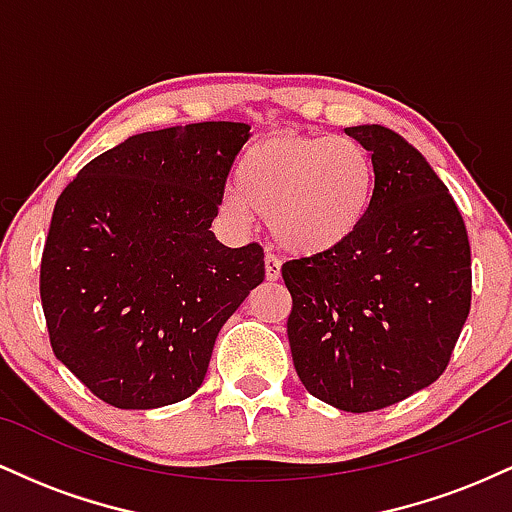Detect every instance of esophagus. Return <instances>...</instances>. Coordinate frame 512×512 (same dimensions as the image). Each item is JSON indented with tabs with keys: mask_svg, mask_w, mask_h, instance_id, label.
<instances>
[{
	"mask_svg": "<svg viewBox=\"0 0 512 512\" xmlns=\"http://www.w3.org/2000/svg\"><path fill=\"white\" fill-rule=\"evenodd\" d=\"M264 276H267V281H279L281 260L274 252H267V255H264Z\"/></svg>",
	"mask_w": 512,
	"mask_h": 512,
	"instance_id": "1",
	"label": "esophagus"
}]
</instances>
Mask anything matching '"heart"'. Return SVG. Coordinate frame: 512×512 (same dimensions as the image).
Wrapping results in <instances>:
<instances>
[{
	"label": "heart",
	"instance_id": "obj_1",
	"mask_svg": "<svg viewBox=\"0 0 512 512\" xmlns=\"http://www.w3.org/2000/svg\"><path fill=\"white\" fill-rule=\"evenodd\" d=\"M373 195V156L356 139L279 132L240 156L236 190L223 192L221 211L236 226L257 211L281 248L317 257L356 236Z\"/></svg>",
	"mask_w": 512,
	"mask_h": 512
}]
</instances>
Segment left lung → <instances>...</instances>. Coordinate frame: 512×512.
Listing matches in <instances>:
<instances>
[{
    "label": "left lung",
    "mask_w": 512,
    "mask_h": 512,
    "mask_svg": "<svg viewBox=\"0 0 512 512\" xmlns=\"http://www.w3.org/2000/svg\"><path fill=\"white\" fill-rule=\"evenodd\" d=\"M370 151L375 195L342 248L281 267L293 366L310 395L363 414L443 375L472 303L462 214L428 161L380 125L344 129Z\"/></svg>",
    "instance_id": "left-lung-1"
}]
</instances>
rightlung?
I'll use <instances>...</instances> for the list:
<instances>
[{
	"label": "right lung",
	"mask_w": 512,
	"mask_h": 512,
	"mask_svg": "<svg viewBox=\"0 0 512 512\" xmlns=\"http://www.w3.org/2000/svg\"><path fill=\"white\" fill-rule=\"evenodd\" d=\"M245 122L134 134L57 197L40 262L55 356L103 402L156 409L195 395L223 322L264 279L257 243L209 231Z\"/></svg>",
	"instance_id": "right-lung-1"
}]
</instances>
